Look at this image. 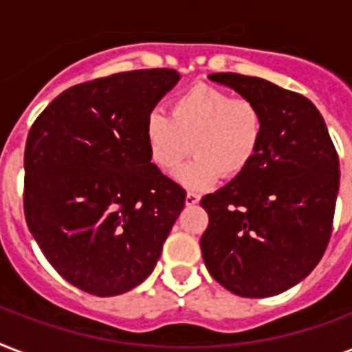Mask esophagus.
Listing matches in <instances>:
<instances>
[{
  "instance_id": "1",
  "label": "esophagus",
  "mask_w": 352,
  "mask_h": 352,
  "mask_svg": "<svg viewBox=\"0 0 352 352\" xmlns=\"http://www.w3.org/2000/svg\"><path fill=\"white\" fill-rule=\"evenodd\" d=\"M199 201H201V197H199L197 193L188 192L186 193V201H184V203H186V206H193V204H197Z\"/></svg>"
}]
</instances>
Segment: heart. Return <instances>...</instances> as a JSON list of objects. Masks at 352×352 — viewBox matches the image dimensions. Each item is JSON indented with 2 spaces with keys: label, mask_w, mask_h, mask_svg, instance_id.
<instances>
[{
  "label": "heart",
  "mask_w": 352,
  "mask_h": 352,
  "mask_svg": "<svg viewBox=\"0 0 352 352\" xmlns=\"http://www.w3.org/2000/svg\"><path fill=\"white\" fill-rule=\"evenodd\" d=\"M144 138L164 173H173L193 149L197 157L175 177L190 190H206L221 175L234 179L250 168L261 148L263 115L254 102L199 84L171 102L170 117L149 113Z\"/></svg>",
  "instance_id": "obj_1"
}]
</instances>
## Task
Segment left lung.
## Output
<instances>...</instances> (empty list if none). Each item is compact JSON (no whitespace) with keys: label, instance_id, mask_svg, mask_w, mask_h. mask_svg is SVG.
Instances as JSON below:
<instances>
[{"label":"left lung","instance_id":"left-lung-1","mask_svg":"<svg viewBox=\"0 0 352 352\" xmlns=\"http://www.w3.org/2000/svg\"><path fill=\"white\" fill-rule=\"evenodd\" d=\"M208 78L259 107L263 140L243 175L201 201L210 217L201 237L204 265L237 296L281 294L305 279L327 248L338 155L325 120L303 95L256 76Z\"/></svg>","mask_w":352,"mask_h":352}]
</instances>
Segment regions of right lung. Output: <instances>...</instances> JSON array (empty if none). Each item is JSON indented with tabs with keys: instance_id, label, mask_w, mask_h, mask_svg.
<instances>
[{
	"instance_id": "obj_1",
	"label": "right lung",
	"mask_w": 352,
	"mask_h": 352,
	"mask_svg": "<svg viewBox=\"0 0 352 352\" xmlns=\"http://www.w3.org/2000/svg\"><path fill=\"white\" fill-rule=\"evenodd\" d=\"M181 80L140 69L74 85L25 146V219L63 279L95 296L135 289L159 261L186 192L151 162L146 118Z\"/></svg>"
}]
</instances>
